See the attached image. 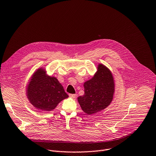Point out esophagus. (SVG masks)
Segmentation results:
<instances>
[{
	"mask_svg": "<svg viewBox=\"0 0 156 156\" xmlns=\"http://www.w3.org/2000/svg\"><path fill=\"white\" fill-rule=\"evenodd\" d=\"M69 96L70 98H76V94H69Z\"/></svg>",
	"mask_w": 156,
	"mask_h": 156,
	"instance_id": "esophagus-1",
	"label": "esophagus"
}]
</instances>
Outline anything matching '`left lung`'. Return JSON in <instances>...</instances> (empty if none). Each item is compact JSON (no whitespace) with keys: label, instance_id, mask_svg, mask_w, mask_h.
I'll list each match as a JSON object with an SVG mask.
<instances>
[{"label":"left lung","instance_id":"obj_1","mask_svg":"<svg viewBox=\"0 0 156 156\" xmlns=\"http://www.w3.org/2000/svg\"><path fill=\"white\" fill-rule=\"evenodd\" d=\"M84 94L78 97L82 110L88 115L106 108L114 96L115 83L110 69L99 63L93 76L84 83Z\"/></svg>","mask_w":156,"mask_h":156}]
</instances>
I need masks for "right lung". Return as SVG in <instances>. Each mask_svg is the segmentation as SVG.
I'll return each mask as SVG.
<instances>
[{"mask_svg":"<svg viewBox=\"0 0 156 156\" xmlns=\"http://www.w3.org/2000/svg\"><path fill=\"white\" fill-rule=\"evenodd\" d=\"M26 96L34 107L44 112L53 110L68 97L58 79L48 75L43 67L35 70L30 77L26 88Z\"/></svg>","mask_w":156,"mask_h":156,"instance_id":"obj_1","label":"right lung"}]
</instances>
